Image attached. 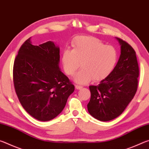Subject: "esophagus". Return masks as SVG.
Listing matches in <instances>:
<instances>
[{
    "label": "esophagus",
    "mask_w": 149,
    "mask_h": 149,
    "mask_svg": "<svg viewBox=\"0 0 149 149\" xmlns=\"http://www.w3.org/2000/svg\"><path fill=\"white\" fill-rule=\"evenodd\" d=\"M75 88H76V89H81L83 87L81 85H75Z\"/></svg>",
    "instance_id": "esophagus-1"
}]
</instances>
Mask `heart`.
<instances>
[{
    "label": "heart",
    "instance_id": "b5f03b06",
    "mask_svg": "<svg viewBox=\"0 0 149 149\" xmlns=\"http://www.w3.org/2000/svg\"><path fill=\"white\" fill-rule=\"evenodd\" d=\"M73 47L72 50H64L61 60L64 71L68 75H74L81 65L82 69L74 77L78 84H87L92 79L94 81L104 79L117 63L115 48L95 37H78Z\"/></svg>",
    "mask_w": 149,
    "mask_h": 149
}]
</instances>
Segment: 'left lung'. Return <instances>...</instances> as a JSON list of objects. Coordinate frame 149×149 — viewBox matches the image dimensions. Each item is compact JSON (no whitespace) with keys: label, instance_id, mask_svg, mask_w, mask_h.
<instances>
[{"label":"left lung","instance_id":"left-lung-1","mask_svg":"<svg viewBox=\"0 0 149 149\" xmlns=\"http://www.w3.org/2000/svg\"><path fill=\"white\" fill-rule=\"evenodd\" d=\"M121 45L119 60L111 74L98 85H91L89 114L102 122L115 119L132 101L137 92L139 68L135 50L116 38Z\"/></svg>","mask_w":149,"mask_h":149}]
</instances>
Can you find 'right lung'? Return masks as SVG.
Listing matches in <instances>:
<instances>
[{"instance_id":"add662e5","label":"right lung","mask_w":149,"mask_h":149,"mask_svg":"<svg viewBox=\"0 0 149 149\" xmlns=\"http://www.w3.org/2000/svg\"><path fill=\"white\" fill-rule=\"evenodd\" d=\"M60 49L53 42L39 46L27 39L13 67L15 91L23 108L39 121H49L64 109L75 87L60 71Z\"/></svg>"}]
</instances>
